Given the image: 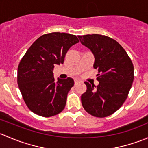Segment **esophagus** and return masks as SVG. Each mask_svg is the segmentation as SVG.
<instances>
[{
  "label": "esophagus",
  "mask_w": 148,
  "mask_h": 148,
  "mask_svg": "<svg viewBox=\"0 0 148 148\" xmlns=\"http://www.w3.org/2000/svg\"><path fill=\"white\" fill-rule=\"evenodd\" d=\"M78 82H79V81L77 79L74 80V84H78Z\"/></svg>",
  "instance_id": "1"
}]
</instances>
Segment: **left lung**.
<instances>
[{
	"instance_id": "left-lung-1",
	"label": "left lung",
	"mask_w": 148,
	"mask_h": 148,
	"mask_svg": "<svg viewBox=\"0 0 148 148\" xmlns=\"http://www.w3.org/2000/svg\"><path fill=\"white\" fill-rule=\"evenodd\" d=\"M78 38L93 53V66L99 73L97 86L84 82L86 91L81 97L83 107L95 117L111 115L123 104L131 89L134 79L132 61L122 46L110 37L88 34Z\"/></svg>"
}]
</instances>
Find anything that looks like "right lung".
<instances>
[{
	"label": "right lung",
	"mask_w": 148,
	"mask_h": 148,
	"mask_svg": "<svg viewBox=\"0 0 148 148\" xmlns=\"http://www.w3.org/2000/svg\"><path fill=\"white\" fill-rule=\"evenodd\" d=\"M79 42L75 35L53 32L41 36L30 46L18 67V84L31 111L51 117L64 109L72 78L53 77L55 65L64 63L71 46Z\"/></svg>",
	"instance_id": "add662e5"
}]
</instances>
